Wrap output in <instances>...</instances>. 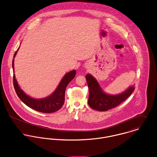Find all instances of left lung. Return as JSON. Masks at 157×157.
Returning a JSON list of instances; mask_svg holds the SVG:
<instances>
[{
  "mask_svg": "<svg viewBox=\"0 0 157 157\" xmlns=\"http://www.w3.org/2000/svg\"><path fill=\"white\" fill-rule=\"evenodd\" d=\"M86 78L89 89L88 104L91 108L98 111H106L117 106L125 101L135 89V86H132L120 94L109 95L102 90L97 79L91 75H86Z\"/></svg>",
  "mask_w": 157,
  "mask_h": 157,
  "instance_id": "obj_1",
  "label": "left lung"
}]
</instances>
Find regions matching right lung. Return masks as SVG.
<instances>
[{
	"label": "right lung",
	"instance_id": "right-lung-1",
	"mask_svg": "<svg viewBox=\"0 0 157 157\" xmlns=\"http://www.w3.org/2000/svg\"><path fill=\"white\" fill-rule=\"evenodd\" d=\"M19 47L14 54L12 67L14 72V58L15 57ZM76 70H71L63 77L54 92L49 96L43 98H33L27 95L19 87L13 74V85L16 93L20 100L29 108L43 113H52L59 110L64 104L65 94L67 86L75 78Z\"/></svg>",
	"mask_w": 157,
	"mask_h": 157
}]
</instances>
